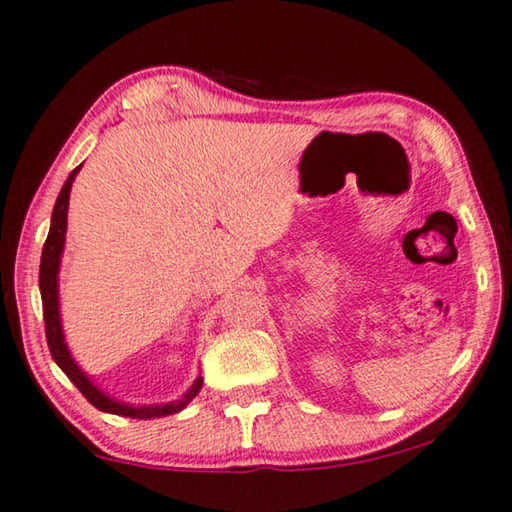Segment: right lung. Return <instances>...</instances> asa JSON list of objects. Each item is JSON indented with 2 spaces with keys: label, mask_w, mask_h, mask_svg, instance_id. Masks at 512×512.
Returning <instances> with one entry per match:
<instances>
[{
  "label": "right lung",
  "mask_w": 512,
  "mask_h": 512,
  "mask_svg": "<svg viewBox=\"0 0 512 512\" xmlns=\"http://www.w3.org/2000/svg\"><path fill=\"white\" fill-rule=\"evenodd\" d=\"M80 167L82 165H78L76 170L69 174V179L64 181V185H62V190L58 194V201H55V206H53L49 237H46L44 248H42L40 293H42V311H44V331H46V342H49L51 356H53L55 362H58V367L64 371V374L69 376L71 383L80 389L82 396H85L91 405L98 407L100 412L129 416V418H159V416L181 412L183 407L199 394V389L203 385L201 376L194 380V385L183 394L181 401H174V403H167V405L132 407V405L114 401V398H109L107 394H102L100 389L87 378L85 371H82L76 365V360H73L71 353H69L67 342H64V333H62V324H60L58 271H60V257H62V248H64V232H67V210H69L71 183H73V179H76V174L80 172Z\"/></svg>",
  "instance_id": "right-lung-1"
}]
</instances>
